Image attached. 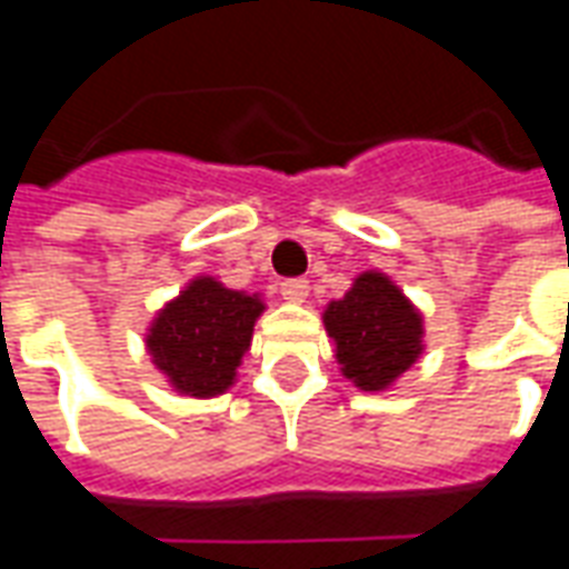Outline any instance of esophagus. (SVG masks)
<instances>
[{
  "label": "esophagus",
  "instance_id": "obj_1",
  "mask_svg": "<svg viewBox=\"0 0 569 569\" xmlns=\"http://www.w3.org/2000/svg\"><path fill=\"white\" fill-rule=\"evenodd\" d=\"M308 289L310 283L305 277H289V280L280 283V296H283L286 301H305V298H308Z\"/></svg>",
  "mask_w": 569,
  "mask_h": 569
}]
</instances>
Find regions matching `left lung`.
<instances>
[{
  "instance_id": "1",
  "label": "left lung",
  "mask_w": 569,
  "mask_h": 569,
  "mask_svg": "<svg viewBox=\"0 0 569 569\" xmlns=\"http://www.w3.org/2000/svg\"><path fill=\"white\" fill-rule=\"evenodd\" d=\"M322 320L338 345L341 371L362 390H383L420 353V313L381 273H362Z\"/></svg>"
}]
</instances>
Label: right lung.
<instances>
[{
  "mask_svg": "<svg viewBox=\"0 0 569 569\" xmlns=\"http://www.w3.org/2000/svg\"><path fill=\"white\" fill-rule=\"evenodd\" d=\"M259 313V298L224 289L210 277L194 280L151 326L154 366L179 393H222L234 381Z\"/></svg>",
  "mask_w": 569,
  "mask_h": 569,
  "instance_id": "right-lung-1",
  "label": "right lung"
}]
</instances>
